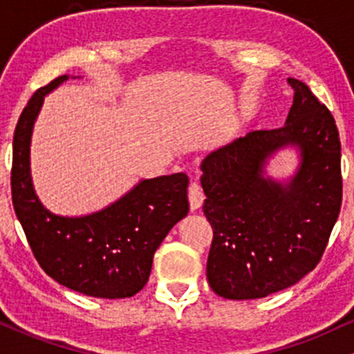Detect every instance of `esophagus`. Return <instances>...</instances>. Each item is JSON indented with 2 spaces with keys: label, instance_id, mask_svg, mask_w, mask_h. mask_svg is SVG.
<instances>
[{
  "label": "esophagus",
  "instance_id": "1",
  "mask_svg": "<svg viewBox=\"0 0 354 354\" xmlns=\"http://www.w3.org/2000/svg\"><path fill=\"white\" fill-rule=\"evenodd\" d=\"M188 200H189V208H191V211L200 209L201 205H203V201H205V194H203L201 188L196 185V183H191V185H189Z\"/></svg>",
  "mask_w": 354,
  "mask_h": 354
}]
</instances>
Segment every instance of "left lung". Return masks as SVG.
<instances>
[{"label":"left lung","instance_id":"8db88e82","mask_svg":"<svg viewBox=\"0 0 354 354\" xmlns=\"http://www.w3.org/2000/svg\"><path fill=\"white\" fill-rule=\"evenodd\" d=\"M293 106L278 129L251 131L201 163L203 211L213 228L206 278L226 299L265 298L316 268L343 196L335 118L303 81L288 78ZM299 166L284 180L266 171L281 149Z\"/></svg>","mask_w":354,"mask_h":354}]
</instances>
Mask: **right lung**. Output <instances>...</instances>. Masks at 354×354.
<instances>
[{
    "label": "right lung",
    "instance_id": "add662e5",
    "mask_svg": "<svg viewBox=\"0 0 354 354\" xmlns=\"http://www.w3.org/2000/svg\"><path fill=\"white\" fill-rule=\"evenodd\" d=\"M68 80L70 75L59 76L38 89L16 124L11 169L15 213L39 266L55 281L93 298H129L148 283L154 251L188 214L189 181L185 173L165 174L141 180L95 213H51L33 186L31 136L44 96Z\"/></svg>",
    "mask_w": 354,
    "mask_h": 354
}]
</instances>
